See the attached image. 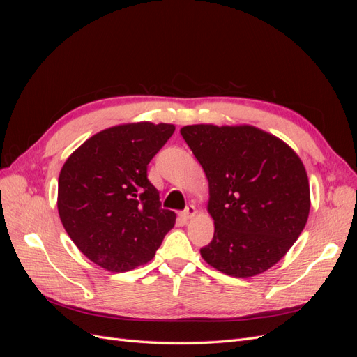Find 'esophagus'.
Masks as SVG:
<instances>
[{"instance_id": "34e87169", "label": "esophagus", "mask_w": 357, "mask_h": 357, "mask_svg": "<svg viewBox=\"0 0 357 357\" xmlns=\"http://www.w3.org/2000/svg\"><path fill=\"white\" fill-rule=\"evenodd\" d=\"M195 215H197V208L193 207V205H189V207H186V210L181 213V218L186 219V220L195 218Z\"/></svg>"}]
</instances>
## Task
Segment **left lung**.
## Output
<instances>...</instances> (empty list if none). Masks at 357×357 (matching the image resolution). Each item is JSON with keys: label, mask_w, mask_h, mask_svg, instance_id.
<instances>
[{"label": "left lung", "mask_w": 357, "mask_h": 357, "mask_svg": "<svg viewBox=\"0 0 357 357\" xmlns=\"http://www.w3.org/2000/svg\"><path fill=\"white\" fill-rule=\"evenodd\" d=\"M180 134L208 180L214 236L202 259L231 277L265 273L305 228L311 199L301 158L253 125H188Z\"/></svg>", "instance_id": "8db88e82"}]
</instances>
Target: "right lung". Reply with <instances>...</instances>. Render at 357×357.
<instances>
[{"label":"right lung","mask_w":357,"mask_h":357,"mask_svg":"<svg viewBox=\"0 0 357 357\" xmlns=\"http://www.w3.org/2000/svg\"><path fill=\"white\" fill-rule=\"evenodd\" d=\"M176 126L132 122L96 132L74 150L58 180V213L79 250L110 273L152 261L176 223L160 208L147 165Z\"/></svg>","instance_id":"right-lung-1"}]
</instances>
